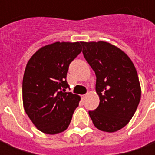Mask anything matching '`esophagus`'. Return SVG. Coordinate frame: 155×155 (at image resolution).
Listing matches in <instances>:
<instances>
[{
  "instance_id": "1",
  "label": "esophagus",
  "mask_w": 155,
  "mask_h": 155,
  "mask_svg": "<svg viewBox=\"0 0 155 155\" xmlns=\"http://www.w3.org/2000/svg\"><path fill=\"white\" fill-rule=\"evenodd\" d=\"M86 96H87V94H83V95L81 96L82 100H83V101H84V100H85V98H86Z\"/></svg>"
}]
</instances>
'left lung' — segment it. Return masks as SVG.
<instances>
[{
	"label": "left lung",
	"instance_id": "8db88e82",
	"mask_svg": "<svg viewBox=\"0 0 155 155\" xmlns=\"http://www.w3.org/2000/svg\"><path fill=\"white\" fill-rule=\"evenodd\" d=\"M83 54L95 73L100 97L96 110L89 111L94 125L115 132L132 119L140 103L141 88L136 69L122 50L105 41L81 42Z\"/></svg>",
	"mask_w": 155,
	"mask_h": 155
}]
</instances>
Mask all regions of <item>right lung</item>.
<instances>
[{
  "mask_svg": "<svg viewBox=\"0 0 155 155\" xmlns=\"http://www.w3.org/2000/svg\"><path fill=\"white\" fill-rule=\"evenodd\" d=\"M82 51L81 42H54L40 48L26 64L22 82L25 113L40 131L66 130L81 96L66 92L69 65Z\"/></svg>",
  "mask_w": 155,
  "mask_h": 155,
  "instance_id": "1",
  "label": "right lung"
}]
</instances>
